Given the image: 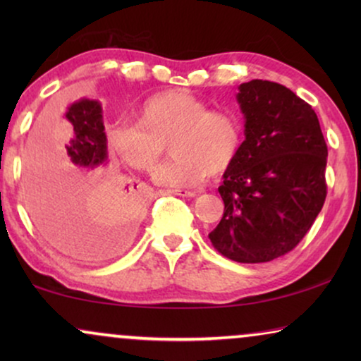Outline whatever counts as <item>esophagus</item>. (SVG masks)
Listing matches in <instances>:
<instances>
[{
	"label": "esophagus",
	"mask_w": 361,
	"mask_h": 361,
	"mask_svg": "<svg viewBox=\"0 0 361 361\" xmlns=\"http://www.w3.org/2000/svg\"><path fill=\"white\" fill-rule=\"evenodd\" d=\"M169 194H172V195H179V197H195L197 192H194V190H185V189H176V190H169Z\"/></svg>",
	"instance_id": "34e87169"
}]
</instances>
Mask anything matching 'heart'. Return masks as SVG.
<instances>
[{"mask_svg":"<svg viewBox=\"0 0 361 361\" xmlns=\"http://www.w3.org/2000/svg\"><path fill=\"white\" fill-rule=\"evenodd\" d=\"M118 157L137 171H152L169 142L174 159L157 167L154 180L169 189L199 185L207 174H221L241 146V125L228 110H209L185 90L146 98L137 121H118L106 131Z\"/></svg>","mask_w":361,"mask_h":361,"instance_id":"b5f03b06","label":"heart"}]
</instances>
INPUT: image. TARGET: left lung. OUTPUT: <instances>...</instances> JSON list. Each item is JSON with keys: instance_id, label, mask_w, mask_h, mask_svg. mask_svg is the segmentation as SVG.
I'll return each instance as SVG.
<instances>
[{"instance_id": "obj_1", "label": "left lung", "mask_w": 361, "mask_h": 361, "mask_svg": "<svg viewBox=\"0 0 361 361\" xmlns=\"http://www.w3.org/2000/svg\"><path fill=\"white\" fill-rule=\"evenodd\" d=\"M245 141L219 192L225 210L209 233L236 263H268L299 245L322 210L327 145L309 103L269 80L241 83Z\"/></svg>"}]
</instances>
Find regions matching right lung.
<instances>
[{
    "mask_svg": "<svg viewBox=\"0 0 361 361\" xmlns=\"http://www.w3.org/2000/svg\"><path fill=\"white\" fill-rule=\"evenodd\" d=\"M41 128L39 157L24 174L37 228L73 255H92L98 245H111L103 258L116 255L145 214L146 192L123 180L108 157L102 105L82 98Z\"/></svg>",
    "mask_w": 361,
    "mask_h": 361,
    "instance_id": "add662e5",
    "label": "right lung"
}]
</instances>
